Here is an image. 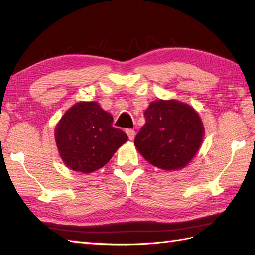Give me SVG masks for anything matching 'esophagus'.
<instances>
[{"label": "esophagus", "mask_w": 255, "mask_h": 255, "mask_svg": "<svg viewBox=\"0 0 255 255\" xmlns=\"http://www.w3.org/2000/svg\"><path fill=\"white\" fill-rule=\"evenodd\" d=\"M126 133H127V136H128V138L130 139V140H133V138H134V130L133 129H126Z\"/></svg>", "instance_id": "esophagus-1"}]
</instances>
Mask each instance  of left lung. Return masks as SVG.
Listing matches in <instances>:
<instances>
[{
  "label": "left lung",
  "mask_w": 255,
  "mask_h": 255,
  "mask_svg": "<svg viewBox=\"0 0 255 255\" xmlns=\"http://www.w3.org/2000/svg\"><path fill=\"white\" fill-rule=\"evenodd\" d=\"M144 117L145 124L134 138L139 152L159 169H183L203 141L198 114L181 102L160 100L151 103Z\"/></svg>",
  "instance_id": "obj_1"
}]
</instances>
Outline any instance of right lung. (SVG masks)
<instances>
[{
  "label": "right lung",
  "mask_w": 255,
  "mask_h": 255,
  "mask_svg": "<svg viewBox=\"0 0 255 255\" xmlns=\"http://www.w3.org/2000/svg\"><path fill=\"white\" fill-rule=\"evenodd\" d=\"M55 136L64 164L82 173L104 166L128 140L96 102H80L70 108L57 125Z\"/></svg>",
  "instance_id": "1"
}]
</instances>
